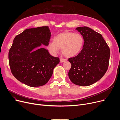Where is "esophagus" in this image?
Instances as JSON below:
<instances>
[{
    "instance_id": "obj_1",
    "label": "esophagus",
    "mask_w": 120,
    "mask_h": 120,
    "mask_svg": "<svg viewBox=\"0 0 120 120\" xmlns=\"http://www.w3.org/2000/svg\"><path fill=\"white\" fill-rule=\"evenodd\" d=\"M60 63H63V62H64L67 61V60H66V59H63V58H60Z\"/></svg>"
}]
</instances>
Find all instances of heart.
I'll return each mask as SVG.
<instances>
[{
    "mask_svg": "<svg viewBox=\"0 0 120 120\" xmlns=\"http://www.w3.org/2000/svg\"><path fill=\"white\" fill-rule=\"evenodd\" d=\"M84 42L81 34L66 31L55 36L53 41L48 43L47 49L51 55L55 56L61 48L62 54L66 57L71 58L79 53Z\"/></svg>",
    "mask_w": 120,
    "mask_h": 120,
    "instance_id": "obj_1",
    "label": "heart"
}]
</instances>
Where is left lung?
I'll use <instances>...</instances> for the list:
<instances>
[{"mask_svg": "<svg viewBox=\"0 0 120 120\" xmlns=\"http://www.w3.org/2000/svg\"><path fill=\"white\" fill-rule=\"evenodd\" d=\"M84 42L81 52L68 59L71 63L68 76L74 84L81 86L92 85L106 73L110 49L102 35L87 26L76 27Z\"/></svg>", "mask_w": 120, "mask_h": 120, "instance_id": "1", "label": "left lung"}]
</instances>
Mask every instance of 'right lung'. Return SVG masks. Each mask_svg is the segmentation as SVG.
<instances>
[{"label": "right lung", "instance_id": "right-lung-1", "mask_svg": "<svg viewBox=\"0 0 120 120\" xmlns=\"http://www.w3.org/2000/svg\"><path fill=\"white\" fill-rule=\"evenodd\" d=\"M51 33L48 26L31 28L17 35L9 52L11 72L15 78L31 87L43 86L50 79L60 59L54 57L47 46Z\"/></svg>", "mask_w": 120, "mask_h": 120}]
</instances>
